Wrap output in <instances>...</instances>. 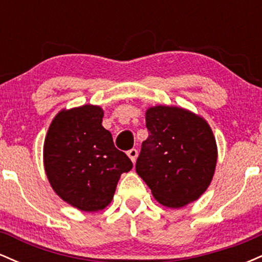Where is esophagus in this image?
I'll use <instances>...</instances> for the list:
<instances>
[{
  "instance_id": "1",
  "label": "esophagus",
  "mask_w": 262,
  "mask_h": 262,
  "mask_svg": "<svg viewBox=\"0 0 262 262\" xmlns=\"http://www.w3.org/2000/svg\"><path fill=\"white\" fill-rule=\"evenodd\" d=\"M127 154L129 156V159H130V160H132V162H133V164H134V162L137 161V158H138V150L137 149H130L127 152Z\"/></svg>"
}]
</instances>
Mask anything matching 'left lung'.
<instances>
[{
  "instance_id": "obj_1",
  "label": "left lung",
  "mask_w": 262,
  "mask_h": 262,
  "mask_svg": "<svg viewBox=\"0 0 262 262\" xmlns=\"http://www.w3.org/2000/svg\"><path fill=\"white\" fill-rule=\"evenodd\" d=\"M148 139L141 144L137 173L159 203L181 208L208 188L217 166L214 134L203 117L182 107H149Z\"/></svg>"
}]
</instances>
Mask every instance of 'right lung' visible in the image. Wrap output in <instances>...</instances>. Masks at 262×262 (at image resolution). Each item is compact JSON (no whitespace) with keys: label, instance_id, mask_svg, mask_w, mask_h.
Segmentation results:
<instances>
[{"label":"right lung","instance_id":"right-lung-1","mask_svg":"<svg viewBox=\"0 0 262 262\" xmlns=\"http://www.w3.org/2000/svg\"><path fill=\"white\" fill-rule=\"evenodd\" d=\"M103 114L95 104L64 108L45 135L43 162L48 181L64 202L82 212L106 208L121 175L133 167L102 125Z\"/></svg>","mask_w":262,"mask_h":262}]
</instances>
